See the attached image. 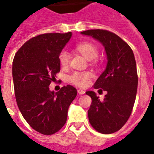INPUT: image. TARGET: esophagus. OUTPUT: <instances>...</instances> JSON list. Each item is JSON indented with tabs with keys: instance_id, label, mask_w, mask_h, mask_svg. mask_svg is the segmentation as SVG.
I'll return each instance as SVG.
<instances>
[{
	"instance_id": "esophagus-1",
	"label": "esophagus",
	"mask_w": 154,
	"mask_h": 154,
	"mask_svg": "<svg viewBox=\"0 0 154 154\" xmlns=\"http://www.w3.org/2000/svg\"><path fill=\"white\" fill-rule=\"evenodd\" d=\"M85 92V91L82 90V89H78V93L79 94V95H83Z\"/></svg>"
}]
</instances>
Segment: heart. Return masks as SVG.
I'll return each instance as SVG.
<instances>
[{"instance_id": "heart-1", "label": "heart", "mask_w": 154, "mask_h": 154, "mask_svg": "<svg viewBox=\"0 0 154 154\" xmlns=\"http://www.w3.org/2000/svg\"><path fill=\"white\" fill-rule=\"evenodd\" d=\"M76 51L83 55L88 60H92L98 55V49L91 42H84L75 45ZM58 60L62 68H67L69 65L70 56L66 51H62L58 56ZM92 74L89 72H74L69 76V82L74 85L85 88L90 83Z\"/></svg>"}]
</instances>
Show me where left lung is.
Listing matches in <instances>:
<instances>
[{
  "label": "left lung",
  "instance_id": "1",
  "mask_svg": "<svg viewBox=\"0 0 154 154\" xmlns=\"http://www.w3.org/2000/svg\"><path fill=\"white\" fill-rule=\"evenodd\" d=\"M81 34L101 42L107 55L106 68L94 85L99 91H106L103 101L92 91L88 111L91 126L99 133L109 134L120 130L132 113L137 96L138 75L133 50L117 35L103 29H92Z\"/></svg>",
  "mask_w": 154,
  "mask_h": 154
}]
</instances>
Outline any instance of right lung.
I'll return each mask as SVG.
<instances>
[{"label": "right lung", "mask_w": 154, "mask_h": 154, "mask_svg": "<svg viewBox=\"0 0 154 154\" xmlns=\"http://www.w3.org/2000/svg\"><path fill=\"white\" fill-rule=\"evenodd\" d=\"M71 37L72 32L37 35L27 41L14 58L12 75L17 106L30 126L44 135L62 129L77 95L72 85L62 87L55 93L48 87L60 72L58 56Z\"/></svg>", "instance_id": "add662e5"}]
</instances>
